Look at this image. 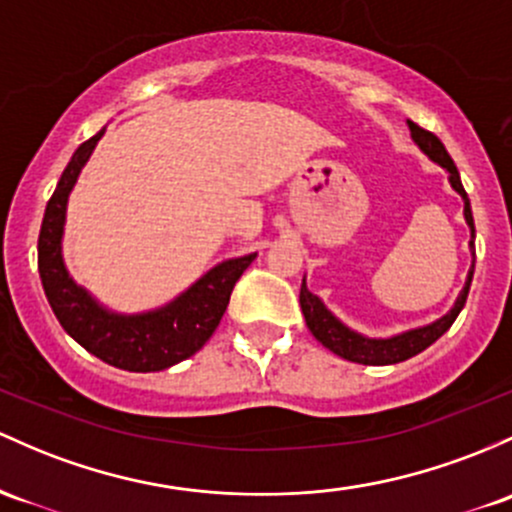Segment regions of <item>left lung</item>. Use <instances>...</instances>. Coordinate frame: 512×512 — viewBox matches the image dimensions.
<instances>
[{"label":"left lung","mask_w":512,"mask_h":512,"mask_svg":"<svg viewBox=\"0 0 512 512\" xmlns=\"http://www.w3.org/2000/svg\"><path fill=\"white\" fill-rule=\"evenodd\" d=\"M408 128H411V138H413V143L420 148V153H425L432 162H437L440 167H445L449 174L447 177L449 184H452L454 192L462 196L464 221L471 230L469 250H471V255H474V238H476L474 216H471L469 196H466L464 187H462V179H459L457 165H454L452 157H449V153L445 150V145H442V140L437 138L435 133L425 131V128H420L418 123H413V121H408ZM471 277H474V265H471L469 274H466L464 289L459 291L457 301H454V306L449 308L445 316L432 320V323H428V325H418V328L403 330V333L391 335V338H369V335L357 333V330H352L350 325L342 323V320L335 316L328 306H325L320 296L313 294V291H308L306 277H303V282H301L299 303H301L303 318H306V325H308V330L313 333V338H316L323 347H328L333 355H338L342 359H350V362H357V364H396V362H406V359L415 357L418 352H423L425 347H430L432 342L440 338V335L447 333L449 325L457 320L459 311L464 308L466 296H469Z\"/></svg>","instance_id":"obj_1"}]
</instances>
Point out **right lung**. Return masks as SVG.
<instances>
[{
	"instance_id": "1",
	"label": "right lung",
	"mask_w": 512,
	"mask_h": 512,
	"mask_svg": "<svg viewBox=\"0 0 512 512\" xmlns=\"http://www.w3.org/2000/svg\"><path fill=\"white\" fill-rule=\"evenodd\" d=\"M104 133L106 126L84 140L60 174L38 235V274L55 318L84 350L126 372H162L206 345L226 313L230 291L257 252L218 262L182 294L157 308L121 313L104 306L72 279L63 257L67 201Z\"/></svg>"
}]
</instances>
